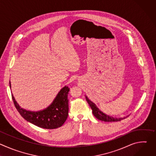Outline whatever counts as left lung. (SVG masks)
<instances>
[{"instance_id": "left-lung-1", "label": "left lung", "mask_w": 156, "mask_h": 156, "mask_svg": "<svg viewBox=\"0 0 156 156\" xmlns=\"http://www.w3.org/2000/svg\"><path fill=\"white\" fill-rule=\"evenodd\" d=\"M87 102H88L89 105L91 107L92 110H93V114L94 115V117L96 118H97L98 120H101V121H104V122H119L120 121L124 119H125L126 117H127L128 116H126V117H114L112 116H110L109 115H107L105 113H104L103 112L97 107V105L93 102L91 100H90L88 99V98L85 96Z\"/></svg>"}]
</instances>
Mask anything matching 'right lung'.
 Masks as SVG:
<instances>
[{"mask_svg": "<svg viewBox=\"0 0 156 156\" xmlns=\"http://www.w3.org/2000/svg\"><path fill=\"white\" fill-rule=\"evenodd\" d=\"M10 87L11 88L10 81ZM69 91L70 88L65 86L48 107L38 111H31L21 108L13 94L12 97L18 112L27 121L40 128L55 129L62 126L68 117Z\"/></svg>", "mask_w": 156, "mask_h": 156, "instance_id": "obj_1", "label": "right lung"}]
</instances>
